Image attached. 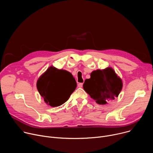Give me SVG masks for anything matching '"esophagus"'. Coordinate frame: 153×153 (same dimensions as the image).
I'll return each mask as SVG.
<instances>
[{"label":"esophagus","instance_id":"34e87169","mask_svg":"<svg viewBox=\"0 0 153 153\" xmlns=\"http://www.w3.org/2000/svg\"><path fill=\"white\" fill-rule=\"evenodd\" d=\"M82 86H83V83H79L78 84V87H79V88H82Z\"/></svg>","mask_w":153,"mask_h":153}]
</instances>
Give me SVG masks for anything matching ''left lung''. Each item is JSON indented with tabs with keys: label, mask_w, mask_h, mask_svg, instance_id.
<instances>
[{
	"label": "left lung",
	"mask_w": 153,
	"mask_h": 153,
	"mask_svg": "<svg viewBox=\"0 0 153 153\" xmlns=\"http://www.w3.org/2000/svg\"><path fill=\"white\" fill-rule=\"evenodd\" d=\"M122 86V79L111 67L93 71L83 85L84 90L100 105L117 97Z\"/></svg>",
	"instance_id": "8db88e82"
}]
</instances>
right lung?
I'll list each match as a JSON object with an SVG mask.
<instances>
[{
    "label": "right lung",
    "mask_w": 153,
    "mask_h": 153,
    "mask_svg": "<svg viewBox=\"0 0 153 153\" xmlns=\"http://www.w3.org/2000/svg\"><path fill=\"white\" fill-rule=\"evenodd\" d=\"M36 85L45 103L56 107L68 100L77 83L71 73L51 66L39 77Z\"/></svg>",
    "instance_id": "right-lung-1"
}]
</instances>
